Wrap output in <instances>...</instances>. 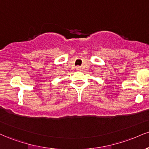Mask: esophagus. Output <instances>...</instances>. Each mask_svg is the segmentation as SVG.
<instances>
[{"mask_svg":"<svg viewBox=\"0 0 149 149\" xmlns=\"http://www.w3.org/2000/svg\"><path fill=\"white\" fill-rule=\"evenodd\" d=\"M76 70L78 71H82V69H81V67H80V66H77Z\"/></svg>","mask_w":149,"mask_h":149,"instance_id":"obj_1","label":"esophagus"}]
</instances>
